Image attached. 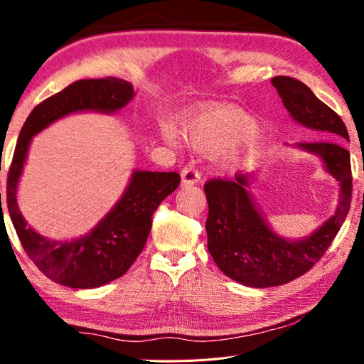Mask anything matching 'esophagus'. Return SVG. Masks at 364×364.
<instances>
[{"label": "esophagus", "instance_id": "obj_1", "mask_svg": "<svg viewBox=\"0 0 364 364\" xmlns=\"http://www.w3.org/2000/svg\"><path fill=\"white\" fill-rule=\"evenodd\" d=\"M200 181V173L199 170L193 165H188L181 170V184L183 186H189V184H196Z\"/></svg>", "mask_w": 364, "mask_h": 364}]
</instances>
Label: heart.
I'll use <instances>...</instances> for the list:
<instances>
[{
  "label": "heart",
  "mask_w": 364,
  "mask_h": 364,
  "mask_svg": "<svg viewBox=\"0 0 364 364\" xmlns=\"http://www.w3.org/2000/svg\"><path fill=\"white\" fill-rule=\"evenodd\" d=\"M257 130L254 117L231 106H207L189 117L184 134L189 144L202 152H218L249 138ZM173 139L175 136H170ZM236 156L232 162L236 164Z\"/></svg>",
  "instance_id": "heart-1"
}]
</instances>
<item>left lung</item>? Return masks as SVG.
I'll use <instances>...</instances> for the list:
<instances>
[{
	"mask_svg": "<svg viewBox=\"0 0 364 364\" xmlns=\"http://www.w3.org/2000/svg\"><path fill=\"white\" fill-rule=\"evenodd\" d=\"M271 83L292 119L321 138L295 147L323 160L326 171L341 184V194L336 213L316 231L301 239H287L271 230L255 204L250 193L255 176L236 173L232 181L205 183L207 249L228 278L258 289L282 286L306 273L334 241L352 202L350 152L341 143L348 141V132L341 117L299 80L274 77Z\"/></svg>",
	"mask_w": 364,
	"mask_h": 364,
	"instance_id": "8db88e82",
	"label": "left lung"
}]
</instances>
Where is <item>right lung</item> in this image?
Masks as SVG:
<instances>
[{"label":"right lung","instance_id":"add662e5","mask_svg":"<svg viewBox=\"0 0 364 364\" xmlns=\"http://www.w3.org/2000/svg\"><path fill=\"white\" fill-rule=\"evenodd\" d=\"M134 97L133 85L120 78L78 80L38 104L23 123L8 173L6 202L27 255L58 284L95 289L120 278L136 260L149 236L152 213L180 184L176 171L134 170L117 204L93 230L75 239L54 241L27 225L17 204V186L35 134L65 115L115 114ZM1 205V193H0Z\"/></svg>","mask_w":364,"mask_h":364}]
</instances>
